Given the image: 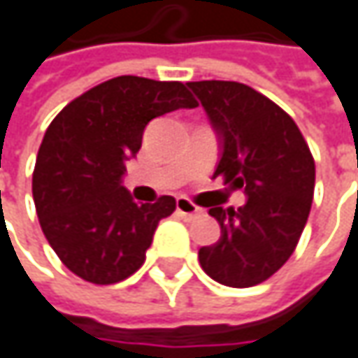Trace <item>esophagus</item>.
Returning a JSON list of instances; mask_svg holds the SVG:
<instances>
[{"instance_id": "1", "label": "esophagus", "mask_w": 358, "mask_h": 358, "mask_svg": "<svg viewBox=\"0 0 358 358\" xmlns=\"http://www.w3.org/2000/svg\"><path fill=\"white\" fill-rule=\"evenodd\" d=\"M177 212L185 217H195L201 214V208H197L187 197H177Z\"/></svg>"}]
</instances>
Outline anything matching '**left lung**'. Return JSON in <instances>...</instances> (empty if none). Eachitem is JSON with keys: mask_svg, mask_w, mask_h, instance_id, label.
Returning <instances> with one entry per match:
<instances>
[{"mask_svg": "<svg viewBox=\"0 0 358 358\" xmlns=\"http://www.w3.org/2000/svg\"><path fill=\"white\" fill-rule=\"evenodd\" d=\"M187 85L222 138L214 177L246 193L238 210L210 206L222 236L199 248V265L222 285H259L299 243L314 199V157L294 117L263 93L236 81Z\"/></svg>", "mask_w": 358, "mask_h": 358, "instance_id": "left-lung-1", "label": "left lung"}]
</instances>
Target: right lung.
<instances>
[{"label": "right lung", "mask_w": 358, "mask_h": 358, "mask_svg": "<svg viewBox=\"0 0 358 358\" xmlns=\"http://www.w3.org/2000/svg\"><path fill=\"white\" fill-rule=\"evenodd\" d=\"M197 108L179 81L122 75L66 103L50 122L32 173V195L48 244L77 277L112 285L142 267L175 197L136 203L122 185L152 117Z\"/></svg>", "instance_id": "obj_1"}]
</instances>
